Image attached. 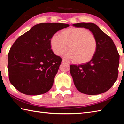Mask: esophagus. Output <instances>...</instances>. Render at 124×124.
Returning a JSON list of instances; mask_svg holds the SVG:
<instances>
[{
	"mask_svg": "<svg viewBox=\"0 0 124 124\" xmlns=\"http://www.w3.org/2000/svg\"><path fill=\"white\" fill-rule=\"evenodd\" d=\"M62 62H66V63H69L68 61H67L65 59H63L62 61Z\"/></svg>",
	"mask_w": 124,
	"mask_h": 124,
	"instance_id": "34e87169",
	"label": "esophagus"
}]
</instances>
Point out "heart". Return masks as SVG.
<instances>
[{
    "mask_svg": "<svg viewBox=\"0 0 124 124\" xmlns=\"http://www.w3.org/2000/svg\"><path fill=\"white\" fill-rule=\"evenodd\" d=\"M51 46L56 55L64 54L65 57L74 60L79 64L89 62L95 56L98 49V42L95 35L88 29L83 27L68 28L60 34L51 37Z\"/></svg>",
    "mask_w": 124,
    "mask_h": 124,
    "instance_id": "1",
    "label": "heart"
}]
</instances>
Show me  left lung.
Returning a JSON list of instances; mask_svg holds the SVG:
<instances>
[{"mask_svg":"<svg viewBox=\"0 0 124 124\" xmlns=\"http://www.w3.org/2000/svg\"><path fill=\"white\" fill-rule=\"evenodd\" d=\"M73 26L89 29L98 42L97 51L91 61L85 64L70 66L75 87L81 93L89 95L106 92L118 76L120 56L114 42L93 23L81 22Z\"/></svg>","mask_w":124,"mask_h":124,"instance_id":"8db88e82","label":"left lung"}]
</instances>
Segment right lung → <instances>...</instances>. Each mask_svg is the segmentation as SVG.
I'll return each instance as SVG.
<instances>
[{
    "instance_id": "add662e5",
    "label": "right lung",
    "mask_w": 124,
    "mask_h": 124,
    "mask_svg": "<svg viewBox=\"0 0 124 124\" xmlns=\"http://www.w3.org/2000/svg\"><path fill=\"white\" fill-rule=\"evenodd\" d=\"M68 24L42 23L21 35L8 54L11 84L22 93L39 95L51 89L62 58L51 49V37Z\"/></svg>"
}]
</instances>
